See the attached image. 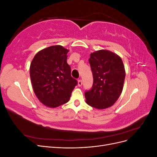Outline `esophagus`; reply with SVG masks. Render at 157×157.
<instances>
[{
	"label": "esophagus",
	"mask_w": 157,
	"mask_h": 157,
	"mask_svg": "<svg viewBox=\"0 0 157 157\" xmlns=\"http://www.w3.org/2000/svg\"><path fill=\"white\" fill-rule=\"evenodd\" d=\"M82 84V80H81V79L78 80V86H81Z\"/></svg>",
	"instance_id": "obj_1"
}]
</instances>
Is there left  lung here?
I'll return each mask as SVG.
<instances>
[{
  "instance_id": "8db88e82",
  "label": "left lung",
  "mask_w": 157,
  "mask_h": 157,
  "mask_svg": "<svg viewBox=\"0 0 157 157\" xmlns=\"http://www.w3.org/2000/svg\"><path fill=\"white\" fill-rule=\"evenodd\" d=\"M89 63L93 74L91 90L84 95L86 102L98 109L110 107L120 97L125 79V69L121 58L106 50L91 53Z\"/></svg>"
}]
</instances>
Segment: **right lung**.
<instances>
[{
	"label": "right lung",
	"instance_id": "obj_1",
	"mask_svg": "<svg viewBox=\"0 0 157 157\" xmlns=\"http://www.w3.org/2000/svg\"><path fill=\"white\" fill-rule=\"evenodd\" d=\"M68 52L62 46H52L39 51L31 61L29 71L33 90L47 107L55 108L68 102L77 85L67 63Z\"/></svg>",
	"mask_w": 157,
	"mask_h": 157
}]
</instances>
